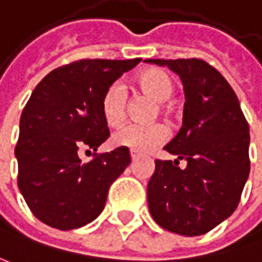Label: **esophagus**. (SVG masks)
<instances>
[{
    "mask_svg": "<svg viewBox=\"0 0 262 262\" xmlns=\"http://www.w3.org/2000/svg\"><path fill=\"white\" fill-rule=\"evenodd\" d=\"M139 158H140V155H139V154H136V152H131V159H133V162H134V161H137Z\"/></svg>",
    "mask_w": 262,
    "mask_h": 262,
    "instance_id": "1",
    "label": "esophagus"
}]
</instances>
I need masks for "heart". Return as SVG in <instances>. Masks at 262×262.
Returning a JSON list of instances; mask_svg holds the SVG:
<instances>
[{
	"instance_id": "obj_1",
	"label": "heart",
	"mask_w": 262,
	"mask_h": 262,
	"mask_svg": "<svg viewBox=\"0 0 262 262\" xmlns=\"http://www.w3.org/2000/svg\"><path fill=\"white\" fill-rule=\"evenodd\" d=\"M136 88L157 103H165L174 92V84L170 76L158 68H147L140 71L134 79ZM101 112L105 123L116 128L123 123L126 116V94L123 86L112 83L101 98ZM168 136L162 123L152 125H126L113 136V144L129 149L131 152L147 154L164 143Z\"/></svg>"
}]
</instances>
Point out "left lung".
I'll use <instances>...</instances> for the list:
<instances>
[{"label": "left lung", "mask_w": 262, "mask_h": 262, "mask_svg": "<svg viewBox=\"0 0 262 262\" xmlns=\"http://www.w3.org/2000/svg\"><path fill=\"white\" fill-rule=\"evenodd\" d=\"M168 67L185 91L183 123L164 149L173 161H155L147 204L159 227L201 235L233 215L249 178V125L225 77L201 59H146ZM185 159L187 167H178Z\"/></svg>", "instance_id": "8db88e82"}]
</instances>
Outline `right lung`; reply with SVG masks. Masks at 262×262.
Wrapping results in <instances>:
<instances>
[{
  "label": "right lung",
  "instance_id": "right-lung-1",
  "mask_svg": "<svg viewBox=\"0 0 262 262\" xmlns=\"http://www.w3.org/2000/svg\"><path fill=\"white\" fill-rule=\"evenodd\" d=\"M137 59H82L50 71L25 105L14 149L17 186L31 212L52 228L74 230L98 217L110 185L129 165V150L95 155L110 131L101 112L105 89Z\"/></svg>",
  "mask_w": 262,
  "mask_h": 262
}]
</instances>
